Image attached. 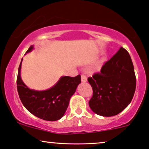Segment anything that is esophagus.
<instances>
[{"label": "esophagus", "instance_id": "1", "mask_svg": "<svg viewBox=\"0 0 149 149\" xmlns=\"http://www.w3.org/2000/svg\"><path fill=\"white\" fill-rule=\"evenodd\" d=\"M81 81H82V82H85L87 81V78H86V76H85V75H84V74L81 75Z\"/></svg>", "mask_w": 149, "mask_h": 149}]
</instances>
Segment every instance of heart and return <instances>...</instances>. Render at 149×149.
<instances>
[{
  "label": "heart",
  "mask_w": 149,
  "mask_h": 149,
  "mask_svg": "<svg viewBox=\"0 0 149 149\" xmlns=\"http://www.w3.org/2000/svg\"><path fill=\"white\" fill-rule=\"evenodd\" d=\"M99 67H100V66L99 65H95V67H93V69H94V71H97L99 69Z\"/></svg>",
  "instance_id": "b5f03b06"
}]
</instances>
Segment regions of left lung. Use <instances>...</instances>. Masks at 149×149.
I'll use <instances>...</instances> for the list:
<instances>
[{
    "label": "left lung",
    "mask_w": 149,
    "mask_h": 149,
    "mask_svg": "<svg viewBox=\"0 0 149 149\" xmlns=\"http://www.w3.org/2000/svg\"><path fill=\"white\" fill-rule=\"evenodd\" d=\"M93 88L88 102L99 116L111 117L120 113L131 103L136 88L134 67L129 52L120 47L104 63L100 73L88 78Z\"/></svg>",
    "instance_id": "1"
}]
</instances>
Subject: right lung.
Masks as SVG:
<instances>
[{
	"mask_svg": "<svg viewBox=\"0 0 149 149\" xmlns=\"http://www.w3.org/2000/svg\"><path fill=\"white\" fill-rule=\"evenodd\" d=\"M33 49L31 46L26 53ZM22 58L17 76V90L22 104L33 116L47 121H56L64 116L71 97L81 82V76H63L55 85L46 91L30 89L20 77Z\"/></svg>",
	"mask_w": 149,
	"mask_h": 149,
	"instance_id": "obj_1",
	"label": "right lung"
}]
</instances>
